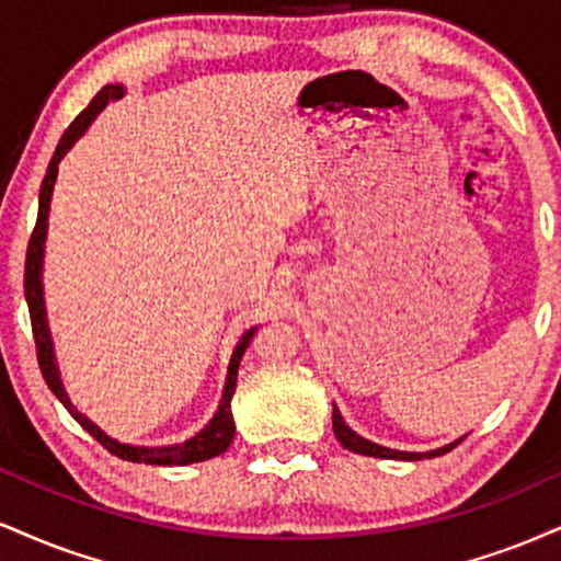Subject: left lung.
Returning <instances> with one entry per match:
<instances>
[{
    "mask_svg": "<svg viewBox=\"0 0 561 561\" xmlns=\"http://www.w3.org/2000/svg\"><path fill=\"white\" fill-rule=\"evenodd\" d=\"M332 423H334V436L336 442H342V447L350 449V451H357V455H368V457H383V460H426V457H438V455H447L449 449H455L457 444L462 442V438H457L455 444H447V447L442 449H434V451H397V449H387V447H379V444L368 442V438L357 436L353 428L347 426L345 421H342L340 410H336L334 404V413H332Z\"/></svg>",
    "mask_w": 561,
    "mask_h": 561,
    "instance_id": "obj_1",
    "label": "left lung"
}]
</instances>
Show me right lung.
<instances>
[{
	"label": "right lung",
	"instance_id": "obj_1",
	"mask_svg": "<svg viewBox=\"0 0 561 561\" xmlns=\"http://www.w3.org/2000/svg\"><path fill=\"white\" fill-rule=\"evenodd\" d=\"M123 96V85H104L101 91L93 96L91 104L85 106L83 112L72 119L70 127H67L62 138H59L57 151L46 167L44 182H42V193H38V219L36 227H33L31 240H28V253H25V300H28V310H31V327H33V340H36V357H38V366H42V374L46 383L54 394L59 397V402L65 404L67 413H70L76 421L83 426L88 434H91L104 449H110L114 457L127 462H146V465H191V462H204L211 460V457L221 455L227 451L229 444H232L234 436V421H232V402L234 387H238V366H240V357L245 353V347L251 345L255 329L245 332V336L240 340V345L234 347L232 360H229V374H227V387L225 394H221V404L216 410L214 421L201 431L198 436H193L191 442L185 444H174V447H159V449H148V447H130V444H119L114 442L104 434V431L93 426L91 421L83 413H78L72 408V402L67 400L62 381H59L57 366H54V355H51V340H49V329H46V310H44V295H42V259H44V238H46V216H49V201H51V187L54 180H57V164L59 159L65 157L67 148H70L80 135L85 133V127L96 119V114L104 110L106 104L114 99Z\"/></svg>",
	"mask_w": 561,
	"mask_h": 561
}]
</instances>
